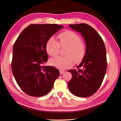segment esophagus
I'll use <instances>...</instances> for the list:
<instances>
[{
  "label": "esophagus",
  "mask_w": 121,
  "mask_h": 121,
  "mask_svg": "<svg viewBox=\"0 0 121 121\" xmlns=\"http://www.w3.org/2000/svg\"><path fill=\"white\" fill-rule=\"evenodd\" d=\"M65 70H60V74H62L63 73H65Z\"/></svg>",
  "instance_id": "34e87169"
}]
</instances>
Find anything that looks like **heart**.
<instances>
[{
    "instance_id": "obj_1",
    "label": "heart",
    "mask_w": 121,
    "mask_h": 121,
    "mask_svg": "<svg viewBox=\"0 0 121 121\" xmlns=\"http://www.w3.org/2000/svg\"><path fill=\"white\" fill-rule=\"evenodd\" d=\"M59 43L53 37H51L46 44L47 52L50 56L57 55L60 46H68L65 56H57L51 59L50 63L59 69H66L73 65L74 60L76 63L80 62L85 55V46L81 42V37L74 32L66 30L58 36Z\"/></svg>"
}]
</instances>
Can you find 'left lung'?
I'll list each match as a JSON object with an SVG mask.
<instances>
[{"label": "left lung", "mask_w": 121, "mask_h": 121, "mask_svg": "<svg viewBox=\"0 0 121 121\" xmlns=\"http://www.w3.org/2000/svg\"><path fill=\"white\" fill-rule=\"evenodd\" d=\"M74 30L81 33L86 43L85 55L77 70H70L72 78L68 83L72 94L88 97L96 92L104 80L107 69L104 43L98 33L85 23L70 24ZM81 68V69H79Z\"/></svg>", "instance_id": "8db88e82"}]
</instances>
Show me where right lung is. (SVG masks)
<instances>
[{
    "mask_svg": "<svg viewBox=\"0 0 121 121\" xmlns=\"http://www.w3.org/2000/svg\"><path fill=\"white\" fill-rule=\"evenodd\" d=\"M62 25L30 24L23 30L13 48L11 69L15 81L25 94L42 97L50 92L60 73L53 66H43L48 60L47 40Z\"/></svg>",
    "mask_w": 121,
    "mask_h": 121,
    "instance_id": "1",
    "label": "right lung"
}]
</instances>
